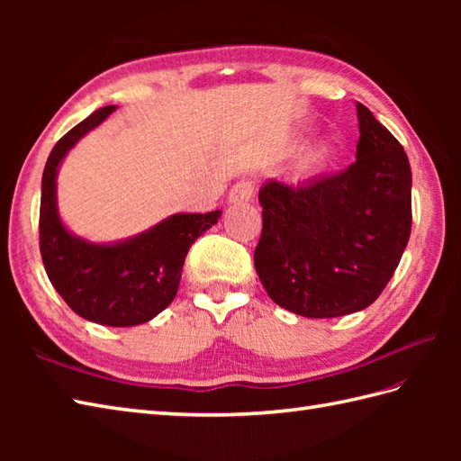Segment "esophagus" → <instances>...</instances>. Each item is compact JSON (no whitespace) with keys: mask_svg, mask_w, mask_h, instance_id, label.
<instances>
[{"mask_svg":"<svg viewBox=\"0 0 461 461\" xmlns=\"http://www.w3.org/2000/svg\"><path fill=\"white\" fill-rule=\"evenodd\" d=\"M253 198V184L249 180H240L238 184H233V188L230 192V203H241V202H249Z\"/></svg>","mask_w":461,"mask_h":461,"instance_id":"34e87169","label":"esophagus"}]
</instances>
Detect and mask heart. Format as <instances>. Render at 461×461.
I'll use <instances>...</instances> for the list:
<instances>
[{
  "mask_svg": "<svg viewBox=\"0 0 461 461\" xmlns=\"http://www.w3.org/2000/svg\"><path fill=\"white\" fill-rule=\"evenodd\" d=\"M303 131H305V126H303V129L295 134V140L301 139V132ZM332 152H335V146H332V142H321V144H317L315 149L309 152L305 166H307L309 170H319V168H322V166H325L330 160Z\"/></svg>",
  "mask_w": 461,
  "mask_h": 461,
  "instance_id": "1",
  "label": "heart"
}]
</instances>
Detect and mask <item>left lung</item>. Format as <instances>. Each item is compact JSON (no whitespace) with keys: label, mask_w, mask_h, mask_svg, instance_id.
Wrapping results in <instances>:
<instances>
[{"label":"left lung","mask_w":461,"mask_h":461,"mask_svg":"<svg viewBox=\"0 0 461 461\" xmlns=\"http://www.w3.org/2000/svg\"><path fill=\"white\" fill-rule=\"evenodd\" d=\"M357 162L297 185L259 190L256 271L279 307L309 319L366 309L386 287L412 228V170L386 126L357 103Z\"/></svg>","instance_id":"left-lung-1"}]
</instances>
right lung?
<instances>
[{"label":"right lung","mask_w":461,"mask_h":461,"mask_svg":"<svg viewBox=\"0 0 461 461\" xmlns=\"http://www.w3.org/2000/svg\"><path fill=\"white\" fill-rule=\"evenodd\" d=\"M116 111L103 106L55 144L43 170L39 240L43 266L55 291L77 315L106 327H134L154 319L178 293L192 243L218 223L221 210L172 213L136 236L89 241L61 220L57 176L68 150Z\"/></svg>","instance_id":"right-lung-1"}]
</instances>
